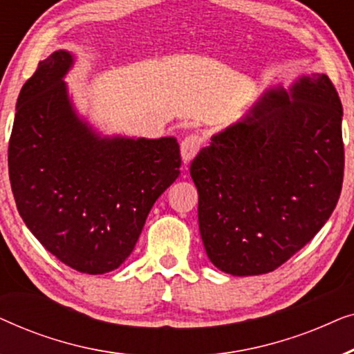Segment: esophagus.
<instances>
[{"label":"esophagus","instance_id":"esophagus-1","mask_svg":"<svg viewBox=\"0 0 354 354\" xmlns=\"http://www.w3.org/2000/svg\"><path fill=\"white\" fill-rule=\"evenodd\" d=\"M203 137L200 133H192V135H187L185 138L182 140L180 143V151H182V158L185 162H190L193 158L196 156L198 151H200L201 147H203Z\"/></svg>","mask_w":354,"mask_h":354}]
</instances>
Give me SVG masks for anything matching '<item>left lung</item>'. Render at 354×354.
<instances>
[{"instance_id": "obj_1", "label": "left lung", "mask_w": 354, "mask_h": 354, "mask_svg": "<svg viewBox=\"0 0 354 354\" xmlns=\"http://www.w3.org/2000/svg\"><path fill=\"white\" fill-rule=\"evenodd\" d=\"M270 90L192 161L211 263L232 275L272 272L322 229L345 167L342 101L326 74Z\"/></svg>"}]
</instances>
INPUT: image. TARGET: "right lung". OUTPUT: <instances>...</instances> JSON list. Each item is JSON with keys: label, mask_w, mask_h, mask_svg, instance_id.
Wrapping results in <instances>:
<instances>
[{"label": "right lung", "mask_w": 354, "mask_h": 354, "mask_svg": "<svg viewBox=\"0 0 354 354\" xmlns=\"http://www.w3.org/2000/svg\"><path fill=\"white\" fill-rule=\"evenodd\" d=\"M67 51L38 64L17 98L8 148L17 211L38 241L84 274L118 269L154 201L180 174L176 138H100L77 118Z\"/></svg>", "instance_id": "1"}]
</instances>
